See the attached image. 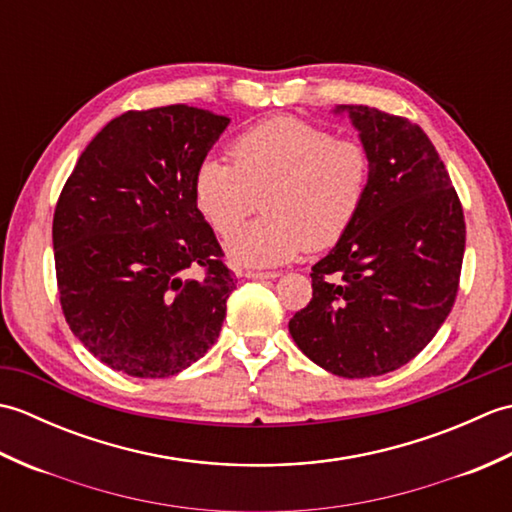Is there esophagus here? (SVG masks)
Returning <instances> with one entry per match:
<instances>
[{
    "instance_id": "34e87169",
    "label": "esophagus",
    "mask_w": 512,
    "mask_h": 512,
    "mask_svg": "<svg viewBox=\"0 0 512 512\" xmlns=\"http://www.w3.org/2000/svg\"><path fill=\"white\" fill-rule=\"evenodd\" d=\"M244 277H248V279H275V277H279V273H275V270H246Z\"/></svg>"
}]
</instances>
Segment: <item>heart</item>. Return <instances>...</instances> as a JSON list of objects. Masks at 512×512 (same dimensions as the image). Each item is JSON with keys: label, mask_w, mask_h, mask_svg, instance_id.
I'll use <instances>...</instances> for the list:
<instances>
[{"label": "heart", "mask_w": 512, "mask_h": 512, "mask_svg": "<svg viewBox=\"0 0 512 512\" xmlns=\"http://www.w3.org/2000/svg\"><path fill=\"white\" fill-rule=\"evenodd\" d=\"M233 165L206 158L193 171L191 191L213 231L231 237L255 211V224L228 242L244 266H275L303 248L328 250L361 215L374 162L361 140L295 116H270L244 129L228 147Z\"/></svg>", "instance_id": "obj_1"}]
</instances>
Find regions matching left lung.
I'll use <instances>...</instances> for the list:
<instances>
[{
    "label": "left lung",
    "instance_id": "left-lung-1",
    "mask_svg": "<svg viewBox=\"0 0 512 512\" xmlns=\"http://www.w3.org/2000/svg\"><path fill=\"white\" fill-rule=\"evenodd\" d=\"M374 162L361 215L312 266V299L288 328L310 361L343 378L409 363L455 303L466 224L429 136L409 118L339 105Z\"/></svg>",
    "mask_w": 512,
    "mask_h": 512
}]
</instances>
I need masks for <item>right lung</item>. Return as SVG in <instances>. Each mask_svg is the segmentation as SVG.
<instances>
[{
  "mask_svg": "<svg viewBox=\"0 0 512 512\" xmlns=\"http://www.w3.org/2000/svg\"><path fill=\"white\" fill-rule=\"evenodd\" d=\"M228 123L182 103L125 112L63 184L52 220L61 310L116 372L173 376L220 336L237 279L191 180Z\"/></svg>",
  "mask_w": 512,
  "mask_h": 512,
  "instance_id": "right-lung-1",
  "label": "right lung"
}]
</instances>
